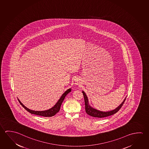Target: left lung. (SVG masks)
<instances>
[{
    "label": "left lung",
    "mask_w": 149,
    "mask_h": 149,
    "mask_svg": "<svg viewBox=\"0 0 149 149\" xmlns=\"http://www.w3.org/2000/svg\"><path fill=\"white\" fill-rule=\"evenodd\" d=\"M84 97V100H85V111L87 113V114H88L89 115H90L91 116L93 117H97V118H103V117H107L110 115L114 114L116 113H117L119 110L121 109L122 106L124 104L125 99L124 101L122 102V104L117 107L115 110H113L110 112H101L97 110H95V109H93V107H91L90 105H89L88 103V98L87 95H86L84 91L82 92Z\"/></svg>",
    "instance_id": "left-lung-1"
}]
</instances>
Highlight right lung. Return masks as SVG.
<instances>
[{
  "label": "right lung",
  "mask_w": 149,
  "mask_h": 149,
  "mask_svg": "<svg viewBox=\"0 0 149 149\" xmlns=\"http://www.w3.org/2000/svg\"><path fill=\"white\" fill-rule=\"evenodd\" d=\"M71 91V88L68 89V90H66V91L61 96V98H60L59 101L57 102V103L55 104L54 107H52L49 110L44 111H36L29 110L26 107H25L24 105H23L22 103L20 102L19 100H19L20 104H21V105H22V107H24L25 110L30 113L33 114L37 115H39V116H44V117H51V116H53L54 115H55L57 113L59 112V110L60 109L61 104L63 102L65 96L68 94V93H70Z\"/></svg>",
  "instance_id": "right-lung-1"
}]
</instances>
